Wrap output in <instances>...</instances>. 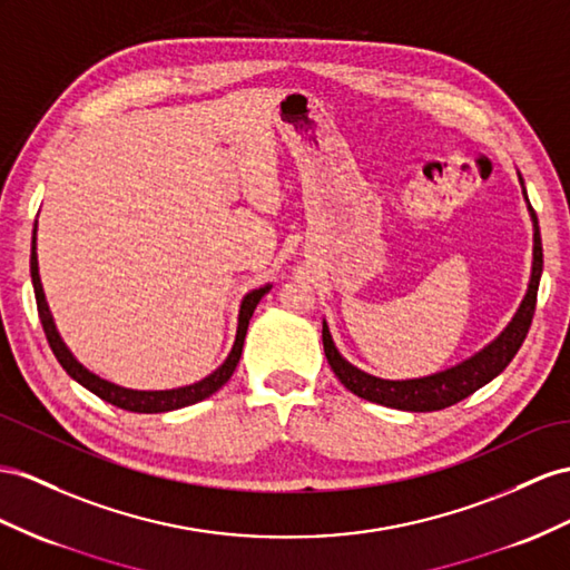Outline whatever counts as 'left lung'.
I'll use <instances>...</instances> for the list:
<instances>
[{"mask_svg":"<svg viewBox=\"0 0 570 570\" xmlns=\"http://www.w3.org/2000/svg\"><path fill=\"white\" fill-rule=\"evenodd\" d=\"M522 183V175H520ZM522 195L524 183H522ZM528 209L532 216L534 226V262H532V279L528 286V294H524L515 317L510 320V325L501 332L499 340H493L489 346L481 348L479 354L466 358L458 366L448 371H441L435 375L426 377H414V381H383V377H375L358 371L352 366L332 342V334L327 323H323V344H325V356L332 366L334 375L340 377L346 390H352L354 395L392 406V410H404V412H438L445 410V406L458 404L460 400L470 397L472 392L491 383L495 375H499L522 346L524 337H528L532 317H534V305H537V288H539V276H542L544 257H542V236H539V222L528 199Z\"/></svg>","mask_w":570,"mask_h":570,"instance_id":"obj_1","label":"left lung"}]
</instances>
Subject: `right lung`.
<instances>
[{"label":"right lung","mask_w":570,"mask_h":570,"mask_svg":"<svg viewBox=\"0 0 570 570\" xmlns=\"http://www.w3.org/2000/svg\"><path fill=\"white\" fill-rule=\"evenodd\" d=\"M31 279H33V291H36V303H38V317L42 323V330H46L48 344L52 348L55 358L60 361V366L75 377L79 385H83L86 390H91L94 395H98L100 400H106L115 406H120L125 412H137V414H160V412H173V410H183V406H189L195 402L207 400L209 395L218 387H224L228 383V377L236 371L240 354H243V342H245V332L247 325H250V317L257 308V303L262 301V296L267 294L272 288L269 284L255 288L247 294L240 303V315H238V332H236V342H233V348L228 358L218 366L212 375L204 377V381L187 385V387H178V390H156V392H141V390H127L120 385H112L104 377L94 375L91 371H86L81 363L69 354V348L65 346V342L60 340V334L55 330L50 308L46 303V294H42V284H40V274H38V255H36V228H33V247H31Z\"/></svg>","instance_id":"1"}]
</instances>
